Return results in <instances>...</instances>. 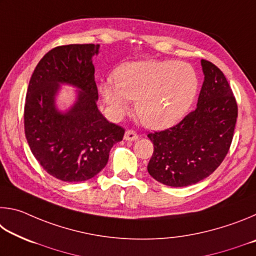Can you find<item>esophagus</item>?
I'll use <instances>...</instances> for the list:
<instances>
[{"mask_svg":"<svg viewBox=\"0 0 256 256\" xmlns=\"http://www.w3.org/2000/svg\"><path fill=\"white\" fill-rule=\"evenodd\" d=\"M124 138L128 141H136L138 138V134L136 131H133V130H128V131L125 132Z\"/></svg>","mask_w":256,"mask_h":256,"instance_id":"obj_1","label":"esophagus"}]
</instances>
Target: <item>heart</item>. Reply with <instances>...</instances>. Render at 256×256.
<instances>
[{
  "instance_id": "obj_1",
  "label": "heart",
  "mask_w": 256,
  "mask_h": 256,
  "mask_svg": "<svg viewBox=\"0 0 256 256\" xmlns=\"http://www.w3.org/2000/svg\"><path fill=\"white\" fill-rule=\"evenodd\" d=\"M198 89L196 72L177 60L131 62L100 84V94L110 110L120 115L130 99L136 100V118L146 126L164 128L183 118Z\"/></svg>"
}]
</instances>
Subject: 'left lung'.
<instances>
[{
  "instance_id": "1",
  "label": "left lung",
  "mask_w": 256,
  "mask_h": 256,
  "mask_svg": "<svg viewBox=\"0 0 256 256\" xmlns=\"http://www.w3.org/2000/svg\"><path fill=\"white\" fill-rule=\"evenodd\" d=\"M204 81L198 106L180 123L148 134L154 154L149 174L164 185L182 188L211 175L230 148L238 107L226 76L201 60Z\"/></svg>"
}]
</instances>
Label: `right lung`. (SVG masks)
Masks as SVG:
<instances>
[{
  "label": "right lung",
  "mask_w": 256,
  "mask_h": 256,
  "mask_svg": "<svg viewBox=\"0 0 256 256\" xmlns=\"http://www.w3.org/2000/svg\"><path fill=\"white\" fill-rule=\"evenodd\" d=\"M99 45L58 46L44 55L30 78L24 102V134L34 158L55 178L84 182L106 166L110 151L125 130L104 118L92 58ZM60 83L81 88L66 113L56 110Z\"/></svg>",
  "instance_id": "add662e5"
}]
</instances>
